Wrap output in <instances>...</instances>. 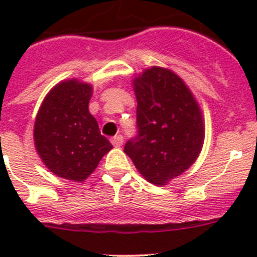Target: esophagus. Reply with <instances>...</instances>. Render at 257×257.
<instances>
[{
	"label": "esophagus",
	"mask_w": 257,
	"mask_h": 257,
	"mask_svg": "<svg viewBox=\"0 0 257 257\" xmlns=\"http://www.w3.org/2000/svg\"><path fill=\"white\" fill-rule=\"evenodd\" d=\"M110 143H112L114 147H121V145L123 144V136L122 135L114 136V138H112V139H110Z\"/></svg>",
	"instance_id": "1"
}]
</instances>
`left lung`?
I'll return each instance as SVG.
<instances>
[{
    "instance_id": "1",
    "label": "left lung",
    "mask_w": 257,
    "mask_h": 257,
    "mask_svg": "<svg viewBox=\"0 0 257 257\" xmlns=\"http://www.w3.org/2000/svg\"><path fill=\"white\" fill-rule=\"evenodd\" d=\"M138 136L124 145L145 180L166 185L196 162L205 142L199 104L178 74L151 67L133 79Z\"/></svg>"
}]
</instances>
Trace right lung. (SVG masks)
<instances>
[{"label": "right lung", "instance_id": "1", "mask_svg": "<svg viewBox=\"0 0 257 257\" xmlns=\"http://www.w3.org/2000/svg\"><path fill=\"white\" fill-rule=\"evenodd\" d=\"M92 91L90 83L64 79L50 90L38 109L33 128L36 151L59 178L85 181L113 148L88 112Z\"/></svg>", "mask_w": 257, "mask_h": 257}]
</instances>
